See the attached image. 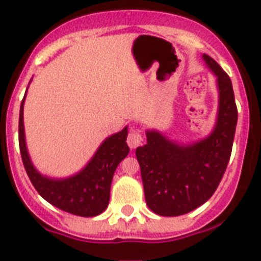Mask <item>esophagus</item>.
I'll use <instances>...</instances> for the list:
<instances>
[{
	"mask_svg": "<svg viewBox=\"0 0 261 261\" xmlns=\"http://www.w3.org/2000/svg\"><path fill=\"white\" fill-rule=\"evenodd\" d=\"M142 135L140 130H132V132L129 133L128 137H126V142H128L129 147L130 149H136L137 146L142 144Z\"/></svg>",
	"mask_w": 261,
	"mask_h": 261,
	"instance_id": "obj_1",
	"label": "esophagus"
}]
</instances>
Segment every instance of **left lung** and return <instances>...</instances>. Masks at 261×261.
Segmentation results:
<instances>
[{
    "label": "left lung",
    "instance_id": "1",
    "mask_svg": "<svg viewBox=\"0 0 261 261\" xmlns=\"http://www.w3.org/2000/svg\"><path fill=\"white\" fill-rule=\"evenodd\" d=\"M202 59L217 75L218 86V112L211 135L180 145L158 130H146V145L136 149L145 200L159 216H181L208 201L231 155L238 120L231 80L211 56Z\"/></svg>",
    "mask_w": 261,
    "mask_h": 261
}]
</instances>
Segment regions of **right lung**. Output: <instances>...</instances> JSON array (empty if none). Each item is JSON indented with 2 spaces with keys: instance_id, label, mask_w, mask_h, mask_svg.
Masks as SVG:
<instances>
[{
  "instance_id": "right-lung-1",
  "label": "right lung",
  "mask_w": 261,
  "mask_h": 261,
  "mask_svg": "<svg viewBox=\"0 0 261 261\" xmlns=\"http://www.w3.org/2000/svg\"><path fill=\"white\" fill-rule=\"evenodd\" d=\"M26 94L19 111V149L32 186L43 199L68 213L95 217L105 212L110 202L111 183L115 170L129 153V146L126 145L128 126L106 138L80 172L64 179H52L41 175L34 167L27 151L23 125V105Z\"/></svg>"
}]
</instances>
